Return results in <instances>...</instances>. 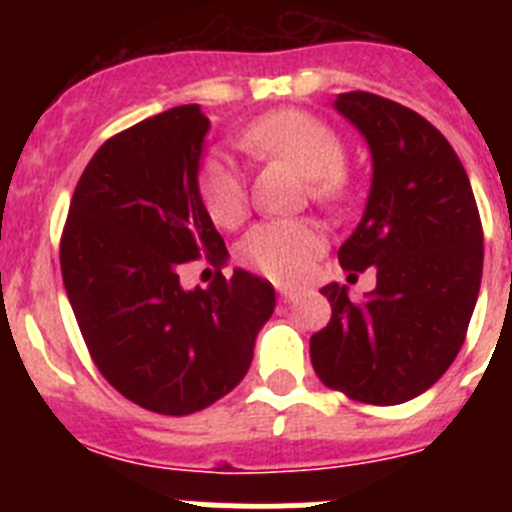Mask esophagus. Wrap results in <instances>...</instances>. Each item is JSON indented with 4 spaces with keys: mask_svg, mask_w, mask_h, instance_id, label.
Masks as SVG:
<instances>
[{
    "mask_svg": "<svg viewBox=\"0 0 512 512\" xmlns=\"http://www.w3.org/2000/svg\"><path fill=\"white\" fill-rule=\"evenodd\" d=\"M297 295H300V292H297V289L279 287V300H282V302H295V300H297Z\"/></svg>",
    "mask_w": 512,
    "mask_h": 512,
    "instance_id": "obj_1",
    "label": "esophagus"
}]
</instances>
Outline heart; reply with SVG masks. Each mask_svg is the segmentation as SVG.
I'll return each mask as SVG.
<instances>
[{"label":"heart","mask_w":512,"mask_h":512,"mask_svg":"<svg viewBox=\"0 0 512 512\" xmlns=\"http://www.w3.org/2000/svg\"><path fill=\"white\" fill-rule=\"evenodd\" d=\"M243 143L271 158H282L310 179L307 189L318 202L336 205L346 197L343 171L346 143L333 125L305 110H274L243 130ZM197 189L207 215L217 225H233L246 210V182L233 161L210 156L197 171ZM325 238L307 220H266L253 225L241 243V259L274 282H300L318 259Z\"/></svg>","instance_id":"obj_1"}]
</instances>
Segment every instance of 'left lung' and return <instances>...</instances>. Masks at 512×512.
<instances>
[{"mask_svg": "<svg viewBox=\"0 0 512 512\" xmlns=\"http://www.w3.org/2000/svg\"><path fill=\"white\" fill-rule=\"evenodd\" d=\"M336 110L372 151L361 223L338 248L346 271L377 269L364 302L323 287L333 315L310 338L312 369L366 405H400L451 366L482 282V223L451 143L410 107L369 92L338 94Z\"/></svg>", "mask_w": 512, "mask_h": 512, "instance_id": "left-lung-1", "label": "left lung"}]
</instances>
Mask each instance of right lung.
<instances>
[{
	"label": "right lung",
	"mask_w": 512,
	"mask_h": 512,
	"mask_svg": "<svg viewBox=\"0 0 512 512\" xmlns=\"http://www.w3.org/2000/svg\"><path fill=\"white\" fill-rule=\"evenodd\" d=\"M210 120L182 104L102 143L61 235V274L102 377L140 408L189 415L246 377L274 287L235 269L207 289L179 271L228 259L197 189Z\"/></svg>",
	"instance_id": "add662e5"
}]
</instances>
